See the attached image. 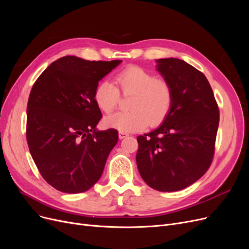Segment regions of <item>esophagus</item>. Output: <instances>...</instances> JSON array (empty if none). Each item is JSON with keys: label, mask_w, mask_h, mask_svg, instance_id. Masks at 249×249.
Instances as JSON below:
<instances>
[{"label": "esophagus", "mask_w": 249, "mask_h": 249, "mask_svg": "<svg viewBox=\"0 0 249 249\" xmlns=\"http://www.w3.org/2000/svg\"><path fill=\"white\" fill-rule=\"evenodd\" d=\"M127 136H129V134H126V133H124V132H119V133H118L119 139H124V138H125V137H127Z\"/></svg>", "instance_id": "esophagus-1"}]
</instances>
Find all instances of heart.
<instances>
[{
    "instance_id": "b5f03b06",
    "label": "heart",
    "mask_w": 249,
    "mask_h": 249,
    "mask_svg": "<svg viewBox=\"0 0 249 249\" xmlns=\"http://www.w3.org/2000/svg\"><path fill=\"white\" fill-rule=\"evenodd\" d=\"M116 85L124 94L133 93L130 101L132 110L116 112L105 119L110 127L129 133L145 129L150 124L163 122L170 111L173 92L169 83L157 78L152 71L131 65L115 76ZM114 83L102 81L94 90V101L105 113H111L119 102V90Z\"/></svg>"
}]
</instances>
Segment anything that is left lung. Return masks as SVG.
Returning a JSON list of instances; mask_svg holds the SVG:
<instances>
[{
    "instance_id": "obj_1",
    "label": "left lung",
    "mask_w": 249,
    "mask_h": 249,
    "mask_svg": "<svg viewBox=\"0 0 249 249\" xmlns=\"http://www.w3.org/2000/svg\"><path fill=\"white\" fill-rule=\"evenodd\" d=\"M173 92L170 111L155 131L138 136L136 162L153 189L173 192L196 182L213 160L219 109L209 81L180 59L157 60Z\"/></svg>"
}]
</instances>
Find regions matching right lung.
Here are the masks:
<instances>
[{"instance_id":"obj_1","label":"right lung","mask_w":249,"mask_h":249,"mask_svg":"<svg viewBox=\"0 0 249 249\" xmlns=\"http://www.w3.org/2000/svg\"><path fill=\"white\" fill-rule=\"evenodd\" d=\"M120 62L65 56L34 83L27 106L28 145L42 178L59 191L85 192L102 177L118 132L96 130L102 112L94 90Z\"/></svg>"}]
</instances>
